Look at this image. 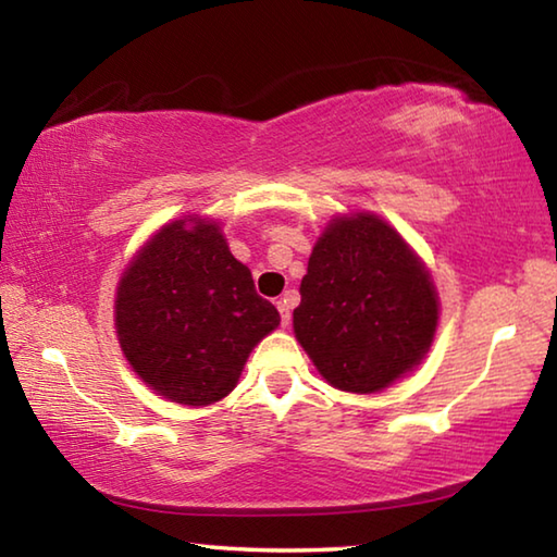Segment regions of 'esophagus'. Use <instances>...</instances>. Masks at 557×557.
Segmentation results:
<instances>
[{"label":"esophagus","mask_w":557,"mask_h":557,"mask_svg":"<svg viewBox=\"0 0 557 557\" xmlns=\"http://www.w3.org/2000/svg\"><path fill=\"white\" fill-rule=\"evenodd\" d=\"M292 307H295V295H285L277 301V309H280V317H282V324H289V317H292Z\"/></svg>","instance_id":"obj_1"}]
</instances>
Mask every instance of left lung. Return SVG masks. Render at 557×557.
<instances>
[{"mask_svg": "<svg viewBox=\"0 0 557 557\" xmlns=\"http://www.w3.org/2000/svg\"><path fill=\"white\" fill-rule=\"evenodd\" d=\"M299 295L295 334L338 391H383L422 361L435 336L428 270L379 215L329 223Z\"/></svg>", "mask_w": 557, "mask_h": 557, "instance_id": "1", "label": "left lung"}]
</instances>
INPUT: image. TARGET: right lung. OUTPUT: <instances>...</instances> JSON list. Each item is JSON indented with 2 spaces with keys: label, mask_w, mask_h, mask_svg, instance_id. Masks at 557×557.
<instances>
[{
  "label": "right lung",
  "mask_w": 557,
  "mask_h": 557,
  "mask_svg": "<svg viewBox=\"0 0 557 557\" xmlns=\"http://www.w3.org/2000/svg\"><path fill=\"white\" fill-rule=\"evenodd\" d=\"M277 324L275 305L209 221L164 225L117 287L115 326L129 366L182 405L225 398L252 346Z\"/></svg>",
  "instance_id": "right-lung-1"
}]
</instances>
